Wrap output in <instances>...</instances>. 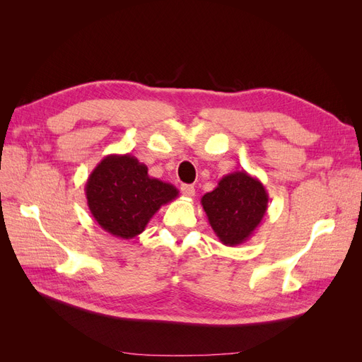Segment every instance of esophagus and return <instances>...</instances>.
Returning a JSON list of instances; mask_svg holds the SVG:
<instances>
[{
    "label": "esophagus",
    "mask_w": 362,
    "mask_h": 362,
    "mask_svg": "<svg viewBox=\"0 0 362 362\" xmlns=\"http://www.w3.org/2000/svg\"><path fill=\"white\" fill-rule=\"evenodd\" d=\"M181 192L184 196H187V198H194V187L190 184H182Z\"/></svg>",
    "instance_id": "obj_1"
}]
</instances>
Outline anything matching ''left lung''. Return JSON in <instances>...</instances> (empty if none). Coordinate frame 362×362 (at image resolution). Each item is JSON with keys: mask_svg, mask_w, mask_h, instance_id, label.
<instances>
[{"mask_svg": "<svg viewBox=\"0 0 362 362\" xmlns=\"http://www.w3.org/2000/svg\"><path fill=\"white\" fill-rule=\"evenodd\" d=\"M214 234L225 246L250 238L267 211L269 194L262 182L246 170L228 173L201 199Z\"/></svg>", "mask_w": 362, "mask_h": 362, "instance_id": "8db88e82", "label": "left lung"}]
</instances>
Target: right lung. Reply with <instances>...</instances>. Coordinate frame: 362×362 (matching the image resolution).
Instances as JSON below:
<instances>
[{"label":"right lung","instance_id":"obj_1","mask_svg":"<svg viewBox=\"0 0 362 362\" xmlns=\"http://www.w3.org/2000/svg\"><path fill=\"white\" fill-rule=\"evenodd\" d=\"M90 214L104 231L129 240L145 231L163 205L178 196V189L148 175L136 157L112 154L104 157L86 182Z\"/></svg>","mask_w":362,"mask_h":362}]
</instances>
